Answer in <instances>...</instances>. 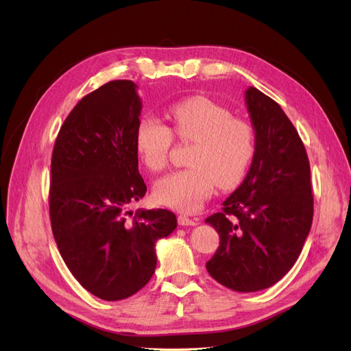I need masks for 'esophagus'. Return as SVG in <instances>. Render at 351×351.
I'll return each mask as SVG.
<instances>
[{"label":"esophagus","mask_w":351,"mask_h":351,"mask_svg":"<svg viewBox=\"0 0 351 351\" xmlns=\"http://www.w3.org/2000/svg\"><path fill=\"white\" fill-rule=\"evenodd\" d=\"M178 224L180 226H197L199 219L197 218H189L186 215H178Z\"/></svg>","instance_id":"34e87169"}]
</instances>
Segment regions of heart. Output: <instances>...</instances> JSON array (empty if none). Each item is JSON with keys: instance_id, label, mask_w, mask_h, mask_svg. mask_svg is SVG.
I'll list each match as a JSON object with an SVG mask.
<instances>
[{"instance_id": "1", "label": "heart", "mask_w": 351, "mask_h": 351, "mask_svg": "<svg viewBox=\"0 0 351 351\" xmlns=\"http://www.w3.org/2000/svg\"><path fill=\"white\" fill-rule=\"evenodd\" d=\"M171 127L155 115H142L134 129V146L147 169L162 171L178 139L195 142L187 168L158 180L154 195L161 205L182 212H196L212 196L215 186L237 184L249 169L254 152L253 127L206 97H189L167 110Z\"/></svg>"}]
</instances>
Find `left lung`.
Returning a JSON list of instances; mask_svg holds the SVG:
<instances>
[{
	"instance_id": "8db88e82",
	"label": "left lung",
	"mask_w": 351,
	"mask_h": 351,
	"mask_svg": "<svg viewBox=\"0 0 351 351\" xmlns=\"http://www.w3.org/2000/svg\"><path fill=\"white\" fill-rule=\"evenodd\" d=\"M244 99L256 152L240 187L205 221L219 234L206 269L227 289L253 293L293 268L312 227L313 196L309 158L289 117L253 86Z\"/></svg>"
}]
</instances>
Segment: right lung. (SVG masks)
Segmentation results:
<instances>
[{
  "instance_id": "obj_1",
  "label": "right lung",
  "mask_w": 351,
  "mask_h": 351,
  "mask_svg": "<svg viewBox=\"0 0 351 351\" xmlns=\"http://www.w3.org/2000/svg\"><path fill=\"white\" fill-rule=\"evenodd\" d=\"M141 111L132 80L105 83L71 110L52 151V234L73 277L107 302L143 289L156 241L177 227L171 210H129L146 193L134 146Z\"/></svg>"
}]
</instances>
